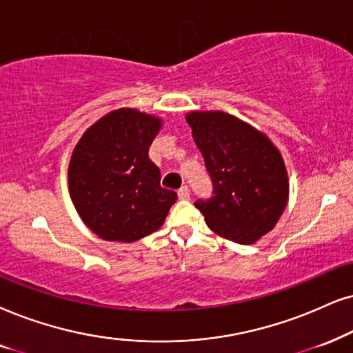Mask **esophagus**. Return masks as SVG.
<instances>
[{
	"label": "esophagus",
	"instance_id": "34e87169",
	"mask_svg": "<svg viewBox=\"0 0 353 353\" xmlns=\"http://www.w3.org/2000/svg\"><path fill=\"white\" fill-rule=\"evenodd\" d=\"M177 195H179V199H182V200H187L190 197V192H189V187L187 185H182L181 189H179V192H177Z\"/></svg>",
	"mask_w": 353,
	"mask_h": 353
}]
</instances>
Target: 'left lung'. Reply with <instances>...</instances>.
<instances>
[{
	"label": "left lung",
	"instance_id": "obj_1",
	"mask_svg": "<svg viewBox=\"0 0 353 353\" xmlns=\"http://www.w3.org/2000/svg\"><path fill=\"white\" fill-rule=\"evenodd\" d=\"M185 119L213 184V197L194 205L216 234L256 243L274 230L287 207L282 154L264 133L230 114L190 112Z\"/></svg>",
	"mask_w": 353,
	"mask_h": 353
}]
</instances>
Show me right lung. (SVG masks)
<instances>
[{"label": "right lung", "mask_w": 353, "mask_h": 353, "mask_svg": "<svg viewBox=\"0 0 353 353\" xmlns=\"http://www.w3.org/2000/svg\"><path fill=\"white\" fill-rule=\"evenodd\" d=\"M161 119L117 109L88 128L74 146L68 187L84 225L105 241L133 243L163 226L177 200L159 185L148 150Z\"/></svg>", "instance_id": "add662e5"}]
</instances>
